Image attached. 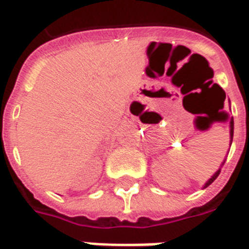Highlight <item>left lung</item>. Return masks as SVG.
I'll return each mask as SVG.
<instances>
[{
    "instance_id": "obj_1",
    "label": "left lung",
    "mask_w": 249,
    "mask_h": 249,
    "mask_svg": "<svg viewBox=\"0 0 249 249\" xmlns=\"http://www.w3.org/2000/svg\"><path fill=\"white\" fill-rule=\"evenodd\" d=\"M229 133H231V143H232V139H233V119H231V131H229ZM220 172H221V169H218L217 172L213 174L212 178H209V181L206 182L204 188H206V186H209V185L212 184L213 181H214V179H216V178L218 177V174H220Z\"/></svg>"
}]
</instances>
